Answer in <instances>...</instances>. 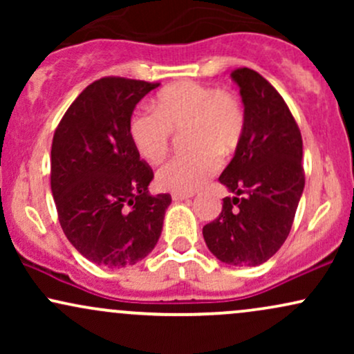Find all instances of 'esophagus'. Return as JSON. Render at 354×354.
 Masks as SVG:
<instances>
[{
	"label": "esophagus",
	"mask_w": 354,
	"mask_h": 354,
	"mask_svg": "<svg viewBox=\"0 0 354 354\" xmlns=\"http://www.w3.org/2000/svg\"><path fill=\"white\" fill-rule=\"evenodd\" d=\"M171 198H173V201H185V200H189L191 194H186V193H173Z\"/></svg>",
	"instance_id": "obj_1"
}]
</instances>
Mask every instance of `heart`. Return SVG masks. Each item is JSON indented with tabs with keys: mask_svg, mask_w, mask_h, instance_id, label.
<instances>
[{
	"mask_svg": "<svg viewBox=\"0 0 354 354\" xmlns=\"http://www.w3.org/2000/svg\"><path fill=\"white\" fill-rule=\"evenodd\" d=\"M173 131H186L188 154L174 158L158 169L161 189L191 193L218 169L219 158L236 151L245 133V111L226 89L181 81L158 95L154 111H136L129 120V138L149 163L168 154Z\"/></svg>",
	"mask_w": 354,
	"mask_h": 354,
	"instance_id": "b5f03b06",
	"label": "heart"
}]
</instances>
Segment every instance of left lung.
I'll list each match as a JSON object with an SVG mask.
<instances>
[{
	"label": "left lung",
	"instance_id": "8db88e82",
	"mask_svg": "<svg viewBox=\"0 0 354 354\" xmlns=\"http://www.w3.org/2000/svg\"><path fill=\"white\" fill-rule=\"evenodd\" d=\"M245 104V133L219 183L223 200L214 221L203 228L219 261L258 266L290 234L304 188L303 140L290 108L270 81L250 68L231 71Z\"/></svg>",
	"mask_w": 354,
	"mask_h": 354
}]
</instances>
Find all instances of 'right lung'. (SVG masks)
<instances>
[{
  "mask_svg": "<svg viewBox=\"0 0 354 354\" xmlns=\"http://www.w3.org/2000/svg\"><path fill=\"white\" fill-rule=\"evenodd\" d=\"M160 83L106 76L81 91L51 145V193L66 238L89 261L124 268L153 251L171 196L149 194L129 120Z\"/></svg>",
  "mask_w": 354,
  "mask_h": 354,
  "instance_id": "right-lung-1",
  "label": "right lung"
}]
</instances>
